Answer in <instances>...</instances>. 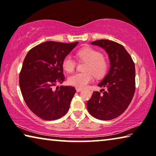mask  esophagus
<instances>
[{
  "mask_svg": "<svg viewBox=\"0 0 156 156\" xmlns=\"http://www.w3.org/2000/svg\"><path fill=\"white\" fill-rule=\"evenodd\" d=\"M76 91L77 92H80L81 91H82V89H81V88H76Z\"/></svg>",
  "mask_w": 156,
  "mask_h": 156,
  "instance_id": "34e87169",
  "label": "esophagus"
}]
</instances>
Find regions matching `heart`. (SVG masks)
Returning <instances> with one entry per match:
<instances>
[{
    "mask_svg": "<svg viewBox=\"0 0 156 156\" xmlns=\"http://www.w3.org/2000/svg\"><path fill=\"white\" fill-rule=\"evenodd\" d=\"M76 57L82 61L87 62L83 73H77L69 76L68 83L77 88L87 87L94 80V75L96 78H102L107 73L108 62L101 52L92 47H85L76 53ZM63 69L67 73H72L76 67V61L71 55H67L62 60Z\"/></svg>",
    "mask_w": 156,
    "mask_h": 156,
    "instance_id": "1",
    "label": "heart"
}]
</instances>
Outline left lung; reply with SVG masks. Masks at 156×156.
I'll use <instances>...</instances> for the list:
<instances>
[{
  "label": "left lung",
  "mask_w": 156,
  "mask_h": 156,
  "mask_svg": "<svg viewBox=\"0 0 156 156\" xmlns=\"http://www.w3.org/2000/svg\"><path fill=\"white\" fill-rule=\"evenodd\" d=\"M104 48L109 56L110 67L98 87L107 91H94L87 102L88 111L95 118L110 120L127 109L135 92V65L122 45L107 39L91 42Z\"/></svg>",
  "instance_id": "left-lung-1"
}]
</instances>
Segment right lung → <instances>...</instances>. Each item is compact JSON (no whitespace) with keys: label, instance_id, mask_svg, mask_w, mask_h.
<instances>
[{"label":"right lung","instance_id":"obj_1","mask_svg":"<svg viewBox=\"0 0 156 156\" xmlns=\"http://www.w3.org/2000/svg\"><path fill=\"white\" fill-rule=\"evenodd\" d=\"M78 42L46 41L27 54L20 73V87L27 105L36 115L54 120L68 111L76 89L70 86L53 87L65 80L62 60Z\"/></svg>","mask_w":156,"mask_h":156}]
</instances>
